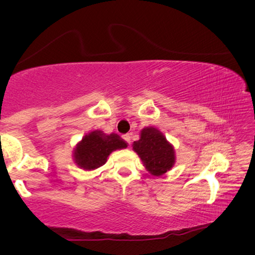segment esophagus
Listing matches in <instances>:
<instances>
[{
  "label": "esophagus",
  "instance_id": "esophagus-1",
  "mask_svg": "<svg viewBox=\"0 0 255 255\" xmlns=\"http://www.w3.org/2000/svg\"><path fill=\"white\" fill-rule=\"evenodd\" d=\"M123 139H124L125 142H128V146L131 145V135L130 134H128H128H124L123 135Z\"/></svg>",
  "mask_w": 255,
  "mask_h": 255
}]
</instances>
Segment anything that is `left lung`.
I'll return each instance as SVG.
<instances>
[{"label":"left lung","mask_w":255,"mask_h":255,"mask_svg":"<svg viewBox=\"0 0 255 255\" xmlns=\"http://www.w3.org/2000/svg\"><path fill=\"white\" fill-rule=\"evenodd\" d=\"M133 149L153 175L166 173L175 162L172 145L154 128H146L141 131L140 139L134 141Z\"/></svg>","instance_id":"1"}]
</instances>
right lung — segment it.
<instances>
[{"mask_svg": "<svg viewBox=\"0 0 255 255\" xmlns=\"http://www.w3.org/2000/svg\"><path fill=\"white\" fill-rule=\"evenodd\" d=\"M127 142L117 134L104 135L94 131L83 137L74 152L75 162L83 169H96L107 162V158L115 149L125 148Z\"/></svg>", "mask_w": 255, "mask_h": 255, "instance_id": "obj_1", "label": "right lung"}]
</instances>
